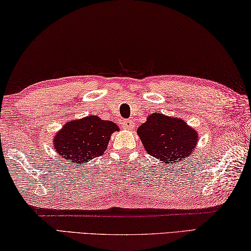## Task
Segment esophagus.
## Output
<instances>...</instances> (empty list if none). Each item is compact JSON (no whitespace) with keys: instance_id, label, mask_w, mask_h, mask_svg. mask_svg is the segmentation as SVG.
<instances>
[{"instance_id":"esophagus-1","label":"esophagus","mask_w":251,"mask_h":251,"mask_svg":"<svg viewBox=\"0 0 251 251\" xmlns=\"http://www.w3.org/2000/svg\"><path fill=\"white\" fill-rule=\"evenodd\" d=\"M133 122L131 120H125L123 121V128L126 130H132L133 129Z\"/></svg>"}]
</instances>
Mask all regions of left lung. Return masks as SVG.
Returning <instances> with one entry per match:
<instances>
[{
	"label": "left lung",
	"mask_w": 251,
	"mask_h": 251,
	"mask_svg": "<svg viewBox=\"0 0 251 251\" xmlns=\"http://www.w3.org/2000/svg\"><path fill=\"white\" fill-rule=\"evenodd\" d=\"M149 154L170 165L186 160L196 148L199 134L178 118L154 112L138 128Z\"/></svg>",
	"instance_id": "obj_1"
}]
</instances>
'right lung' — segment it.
Returning a JSON list of instances; mask_svg holds the SVG:
<instances>
[{"instance_id":"add662e5","label":"right lung","mask_w":251,"mask_h":251,"mask_svg":"<svg viewBox=\"0 0 251 251\" xmlns=\"http://www.w3.org/2000/svg\"><path fill=\"white\" fill-rule=\"evenodd\" d=\"M114 131H119L116 123L97 116L68 121L54 138V149L69 163L87 164L103 154Z\"/></svg>"}]
</instances>
